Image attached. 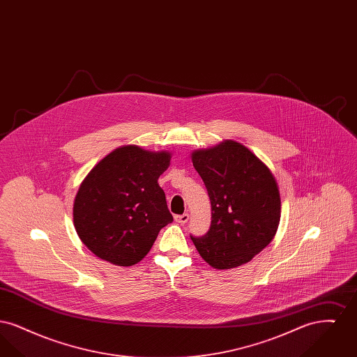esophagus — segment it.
<instances>
[{"label": "esophagus", "mask_w": 357, "mask_h": 357, "mask_svg": "<svg viewBox=\"0 0 357 357\" xmlns=\"http://www.w3.org/2000/svg\"><path fill=\"white\" fill-rule=\"evenodd\" d=\"M175 218V221L178 222V223H181V225H185L188 221V218H190V215L185 213V214H182V215H175L174 217Z\"/></svg>", "instance_id": "obj_1"}]
</instances>
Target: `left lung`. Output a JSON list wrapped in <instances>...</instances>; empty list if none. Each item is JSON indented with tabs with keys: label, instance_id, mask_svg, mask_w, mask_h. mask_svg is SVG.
<instances>
[{
	"label": "left lung",
	"instance_id": "1",
	"mask_svg": "<svg viewBox=\"0 0 357 357\" xmlns=\"http://www.w3.org/2000/svg\"><path fill=\"white\" fill-rule=\"evenodd\" d=\"M191 160L211 202L208 231L191 237L198 253L220 271L252 261L280 225L281 197L272 171L236 140L195 150Z\"/></svg>",
	"mask_w": 357,
	"mask_h": 357
}]
</instances>
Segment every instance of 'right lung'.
<instances>
[{"mask_svg": "<svg viewBox=\"0 0 357 357\" xmlns=\"http://www.w3.org/2000/svg\"><path fill=\"white\" fill-rule=\"evenodd\" d=\"M171 153L135 144L108 153L88 172L73 202V225L85 246L118 266L142 261L172 222L158 179Z\"/></svg>", "mask_w": 357, "mask_h": 357, "instance_id": "add662e5", "label": "right lung"}]
</instances>
